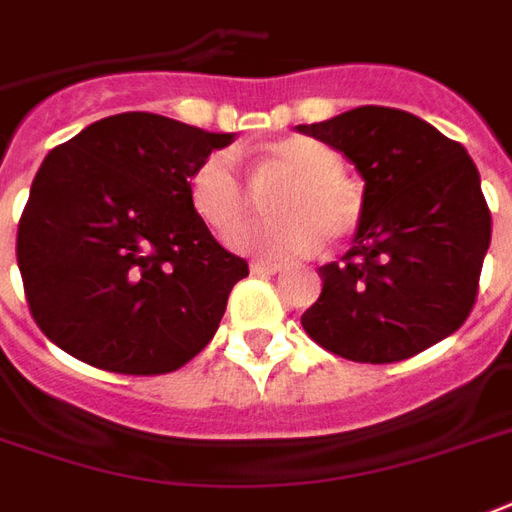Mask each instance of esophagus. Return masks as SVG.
I'll use <instances>...</instances> for the list:
<instances>
[{
    "instance_id": "obj_1",
    "label": "esophagus",
    "mask_w": 512,
    "mask_h": 512,
    "mask_svg": "<svg viewBox=\"0 0 512 512\" xmlns=\"http://www.w3.org/2000/svg\"><path fill=\"white\" fill-rule=\"evenodd\" d=\"M283 264L278 261H251L253 275H272V272H281Z\"/></svg>"
}]
</instances>
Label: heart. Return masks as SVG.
I'll return each mask as SVG.
<instances>
[{
  "mask_svg": "<svg viewBox=\"0 0 512 512\" xmlns=\"http://www.w3.org/2000/svg\"><path fill=\"white\" fill-rule=\"evenodd\" d=\"M261 177L289 182L272 201L281 220L245 226L229 240L237 253L261 259H286L322 248L330 240L349 237L357 223V204L343 182V160L338 152L313 138H286L264 149ZM188 201L193 215L226 237L251 212V188L242 179L229 149H212L196 163L188 179Z\"/></svg>",
  "mask_w": 512,
  "mask_h": 512,
  "instance_id": "heart-1",
  "label": "heart"
}]
</instances>
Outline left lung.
<instances>
[{"label": "left lung", "mask_w": 512, "mask_h": 512, "mask_svg": "<svg viewBox=\"0 0 512 512\" xmlns=\"http://www.w3.org/2000/svg\"><path fill=\"white\" fill-rule=\"evenodd\" d=\"M365 179L360 223L302 327L354 363H398L453 335L477 300L491 212L466 149L409 111L360 106L297 125Z\"/></svg>", "instance_id": "1"}]
</instances>
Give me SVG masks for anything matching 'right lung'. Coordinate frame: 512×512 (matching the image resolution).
Wrapping results in <instances>:
<instances>
[{
    "label": "right lung",
    "instance_id": "add662e5",
    "mask_svg": "<svg viewBox=\"0 0 512 512\" xmlns=\"http://www.w3.org/2000/svg\"><path fill=\"white\" fill-rule=\"evenodd\" d=\"M231 141L128 111L48 152L16 240L26 302L48 341L130 376L177 371L212 341L248 264L193 215L188 179Z\"/></svg>",
    "mask_w": 512,
    "mask_h": 512
}]
</instances>
